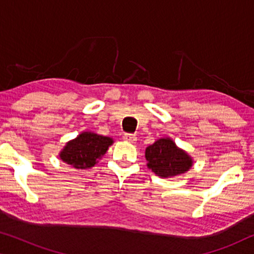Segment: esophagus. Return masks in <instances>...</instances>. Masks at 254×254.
Returning <instances> with one entry per match:
<instances>
[{"label":"esophagus","instance_id":"esophagus-1","mask_svg":"<svg viewBox=\"0 0 254 254\" xmlns=\"http://www.w3.org/2000/svg\"><path fill=\"white\" fill-rule=\"evenodd\" d=\"M123 138L126 142H129V143H135V142H136V136H134V135H131V134H124V136H123Z\"/></svg>","mask_w":254,"mask_h":254}]
</instances>
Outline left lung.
Returning <instances> with one entry per match:
<instances>
[{
	"label": "left lung",
	"instance_id": "obj_1",
	"mask_svg": "<svg viewBox=\"0 0 254 254\" xmlns=\"http://www.w3.org/2000/svg\"><path fill=\"white\" fill-rule=\"evenodd\" d=\"M147 166L161 178H173L190 171L192 156L179 148L171 137H161L145 148Z\"/></svg>",
	"mask_w": 254,
	"mask_h": 254
}]
</instances>
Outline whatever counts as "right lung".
I'll use <instances>...</instances> for the list:
<instances>
[{
	"label": "right lung",
	"mask_w": 254,
	"mask_h": 254,
	"mask_svg": "<svg viewBox=\"0 0 254 254\" xmlns=\"http://www.w3.org/2000/svg\"><path fill=\"white\" fill-rule=\"evenodd\" d=\"M113 142L112 137L103 136L95 131H82L77 137L65 143L61 149L59 157L65 164L71 165L77 170L91 169L99 159L103 158Z\"/></svg>",
	"instance_id": "add662e5"
}]
</instances>
